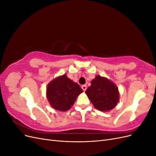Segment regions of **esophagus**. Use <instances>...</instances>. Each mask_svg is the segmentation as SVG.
Segmentation results:
<instances>
[{
	"instance_id": "34e87169",
	"label": "esophagus",
	"mask_w": 156,
	"mask_h": 156,
	"mask_svg": "<svg viewBox=\"0 0 156 156\" xmlns=\"http://www.w3.org/2000/svg\"><path fill=\"white\" fill-rule=\"evenodd\" d=\"M81 88H82V89L83 90V91H85L86 90H87V86H86V85H83V86L81 87Z\"/></svg>"
}]
</instances>
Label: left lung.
Instances as JSON below:
<instances>
[{
	"label": "left lung",
	"mask_w": 156,
	"mask_h": 156,
	"mask_svg": "<svg viewBox=\"0 0 156 156\" xmlns=\"http://www.w3.org/2000/svg\"><path fill=\"white\" fill-rule=\"evenodd\" d=\"M94 107L100 111L113 109L119 101V88L108 79L96 75L85 92Z\"/></svg>",
	"instance_id": "1"
}]
</instances>
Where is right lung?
Masks as SVG:
<instances>
[{
  "mask_svg": "<svg viewBox=\"0 0 156 156\" xmlns=\"http://www.w3.org/2000/svg\"><path fill=\"white\" fill-rule=\"evenodd\" d=\"M83 92L77 83L64 74L52 80L46 88L47 99L55 110L66 111L73 105L77 96Z\"/></svg>",
  "mask_w": 156,
  "mask_h": 156,
  "instance_id": "obj_1",
  "label": "right lung"
}]
</instances>
